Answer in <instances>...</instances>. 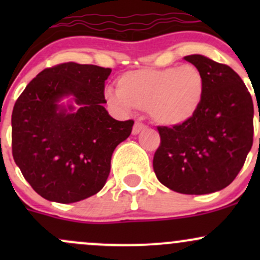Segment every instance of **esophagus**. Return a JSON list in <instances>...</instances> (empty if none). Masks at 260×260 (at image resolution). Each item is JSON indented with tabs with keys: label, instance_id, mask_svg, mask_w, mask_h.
Masks as SVG:
<instances>
[{
	"label": "esophagus",
	"instance_id": "obj_1",
	"mask_svg": "<svg viewBox=\"0 0 260 260\" xmlns=\"http://www.w3.org/2000/svg\"><path fill=\"white\" fill-rule=\"evenodd\" d=\"M145 129H146V125L143 124V123L136 122L135 125H133L132 133H133V135H138V133L142 132V131H145Z\"/></svg>",
	"mask_w": 260,
	"mask_h": 260
}]
</instances>
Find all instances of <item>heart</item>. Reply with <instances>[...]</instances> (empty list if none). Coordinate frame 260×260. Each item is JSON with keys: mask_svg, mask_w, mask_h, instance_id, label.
Wrapping results in <instances>:
<instances>
[{"mask_svg": "<svg viewBox=\"0 0 260 260\" xmlns=\"http://www.w3.org/2000/svg\"><path fill=\"white\" fill-rule=\"evenodd\" d=\"M117 84L118 90L107 91L112 104L147 111L154 123L165 127L188 122L199 112L206 93L205 77L195 65L131 70Z\"/></svg>", "mask_w": 260, "mask_h": 260, "instance_id": "b5f03b06", "label": "heart"}]
</instances>
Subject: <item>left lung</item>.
<instances>
[{
  "label": "left lung",
  "mask_w": 260,
  "mask_h": 260,
  "mask_svg": "<svg viewBox=\"0 0 260 260\" xmlns=\"http://www.w3.org/2000/svg\"><path fill=\"white\" fill-rule=\"evenodd\" d=\"M186 61L203 72L206 93L199 112L176 127H157L161 143L153 170L162 185L186 195L226 187L253 146L254 107L244 81L230 67L203 55Z\"/></svg>",
  "instance_id": "left-lung-1"
}]
</instances>
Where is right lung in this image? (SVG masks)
<instances>
[{
    "mask_svg": "<svg viewBox=\"0 0 260 260\" xmlns=\"http://www.w3.org/2000/svg\"><path fill=\"white\" fill-rule=\"evenodd\" d=\"M111 72L62 62L39 73L17 98L11 118L12 156L25 180L46 200L77 203L106 185L113 151L129 137L135 123L115 120L103 107ZM68 95L75 96L78 111L57 104Z\"/></svg>",
    "mask_w": 260,
    "mask_h": 260,
    "instance_id": "obj_1",
    "label": "right lung"
}]
</instances>
